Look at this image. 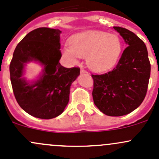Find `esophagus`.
Listing matches in <instances>:
<instances>
[{
	"label": "esophagus",
	"mask_w": 159,
	"mask_h": 159,
	"mask_svg": "<svg viewBox=\"0 0 159 159\" xmlns=\"http://www.w3.org/2000/svg\"><path fill=\"white\" fill-rule=\"evenodd\" d=\"M81 73H88V71L84 69H81Z\"/></svg>",
	"instance_id": "34e87169"
}]
</instances>
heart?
<instances>
[{
  "label": "heart",
  "instance_id": "heart-1",
  "mask_svg": "<svg viewBox=\"0 0 159 159\" xmlns=\"http://www.w3.org/2000/svg\"><path fill=\"white\" fill-rule=\"evenodd\" d=\"M70 47L65 48V54L72 59L86 57L89 68L103 71L117 62L122 50L119 37L105 31L89 30L75 35L70 39Z\"/></svg>",
  "mask_w": 159,
  "mask_h": 159
}]
</instances>
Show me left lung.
Masks as SVG:
<instances>
[{
    "mask_svg": "<svg viewBox=\"0 0 159 159\" xmlns=\"http://www.w3.org/2000/svg\"><path fill=\"white\" fill-rule=\"evenodd\" d=\"M127 47L116 66L102 75H91L94 105L108 116H122L142 103L148 90L151 64L145 43L126 28L114 27Z\"/></svg>",
    "mask_w": 159,
    "mask_h": 159,
    "instance_id": "left-lung-1",
    "label": "left lung"
}]
</instances>
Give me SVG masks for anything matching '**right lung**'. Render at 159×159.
I'll return each instance as SVG.
<instances>
[{
    "mask_svg": "<svg viewBox=\"0 0 159 159\" xmlns=\"http://www.w3.org/2000/svg\"><path fill=\"white\" fill-rule=\"evenodd\" d=\"M58 29L39 28L29 32L16 47L10 63L13 92L20 108L42 119L55 118L63 112L69 101L70 87L80 75L78 67L61 65ZM38 60L44 65L41 78L33 84L23 78V65Z\"/></svg>",
    "mask_w": 159,
    "mask_h": 159,
    "instance_id": "obj_1",
    "label": "right lung"
}]
</instances>
